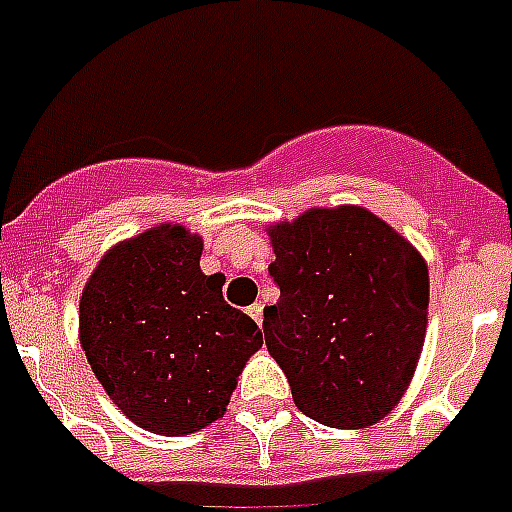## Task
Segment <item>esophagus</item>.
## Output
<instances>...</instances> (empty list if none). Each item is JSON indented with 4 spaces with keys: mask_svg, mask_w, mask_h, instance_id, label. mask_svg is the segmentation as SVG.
I'll use <instances>...</instances> for the list:
<instances>
[{
    "mask_svg": "<svg viewBox=\"0 0 512 512\" xmlns=\"http://www.w3.org/2000/svg\"><path fill=\"white\" fill-rule=\"evenodd\" d=\"M247 313H249V316H252V319L257 321V324H263V305H260V303L249 305Z\"/></svg>",
    "mask_w": 512,
    "mask_h": 512,
    "instance_id": "1",
    "label": "esophagus"
}]
</instances>
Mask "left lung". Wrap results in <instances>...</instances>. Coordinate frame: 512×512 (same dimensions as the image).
<instances>
[{
    "mask_svg": "<svg viewBox=\"0 0 512 512\" xmlns=\"http://www.w3.org/2000/svg\"><path fill=\"white\" fill-rule=\"evenodd\" d=\"M281 297L265 345L297 409L329 428H366L401 401L428 327V265L361 207L311 209L271 228Z\"/></svg>",
    "mask_w": 512,
    "mask_h": 512,
    "instance_id": "left-lung-1",
    "label": "left lung"
}]
</instances>
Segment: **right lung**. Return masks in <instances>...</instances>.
<instances>
[{"instance_id": "obj_1", "label": "right lung", "mask_w": 512, "mask_h": 512, "mask_svg": "<svg viewBox=\"0 0 512 512\" xmlns=\"http://www.w3.org/2000/svg\"><path fill=\"white\" fill-rule=\"evenodd\" d=\"M201 239L159 225L111 249L87 281L79 332L92 372L135 425L185 436L225 412L263 332L199 268Z\"/></svg>"}]
</instances>
